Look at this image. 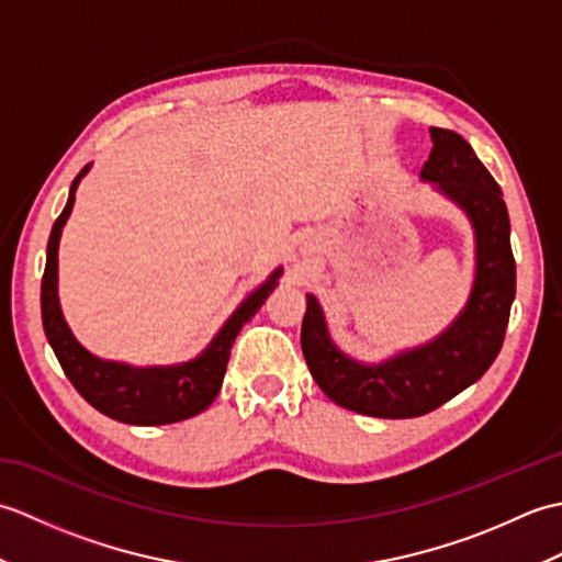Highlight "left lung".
<instances>
[{"label":"left lung","mask_w":562,"mask_h":562,"mask_svg":"<svg viewBox=\"0 0 562 562\" xmlns=\"http://www.w3.org/2000/svg\"><path fill=\"white\" fill-rule=\"evenodd\" d=\"M429 135L435 147L420 176L465 210L479 244L475 284L463 314L435 342L379 367L352 362L330 342L312 294L302 321V350L321 391L342 408L391 420L437 411L487 372L505 342L517 288L503 190L461 135L441 127Z\"/></svg>","instance_id":"left-lung-1"}]
</instances>
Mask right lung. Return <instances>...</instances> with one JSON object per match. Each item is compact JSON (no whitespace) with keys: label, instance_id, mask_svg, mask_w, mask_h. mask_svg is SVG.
<instances>
[{"label":"right lung","instance_id":"obj_1","mask_svg":"<svg viewBox=\"0 0 562 562\" xmlns=\"http://www.w3.org/2000/svg\"><path fill=\"white\" fill-rule=\"evenodd\" d=\"M87 169L89 166H83L81 173L75 178V183H71L67 205L59 212V217L53 224L50 238H47V258L41 282V312L47 342L55 350L57 362L71 381V386L99 413L127 425H169L186 420V417H193L205 411L217 398L238 330L244 328L246 321L268 300V294L278 284L282 270H274L270 280L260 284L236 308L234 316L217 333V338L210 342V348L193 362L178 367L135 369L127 364L99 360V357L83 350L75 336H71L57 302L59 234H63L71 205H75V188L79 178L87 173Z\"/></svg>","mask_w":562,"mask_h":562}]
</instances>
